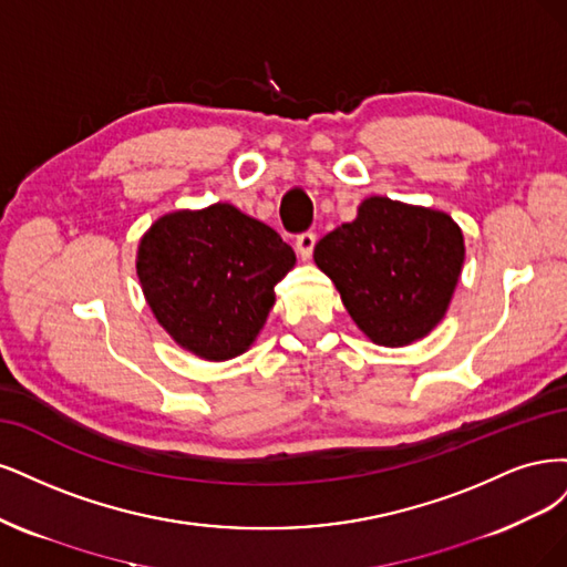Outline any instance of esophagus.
Instances as JSON below:
<instances>
[{
  "label": "esophagus",
  "mask_w": 567,
  "mask_h": 567,
  "mask_svg": "<svg viewBox=\"0 0 567 567\" xmlns=\"http://www.w3.org/2000/svg\"><path fill=\"white\" fill-rule=\"evenodd\" d=\"M316 243H318V235L316 233H301L299 237H297V251H299V257L306 261V259H310V254H313V247H316Z\"/></svg>",
  "instance_id": "esophagus-1"
}]
</instances>
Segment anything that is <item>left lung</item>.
Returning <instances> with one entry per match:
<instances>
[{"label":"left lung","instance_id":"left-lung-1","mask_svg":"<svg viewBox=\"0 0 567 567\" xmlns=\"http://www.w3.org/2000/svg\"><path fill=\"white\" fill-rule=\"evenodd\" d=\"M464 251L450 214L374 195L351 224L322 237L313 259L362 334L398 349L445 318Z\"/></svg>","mask_w":567,"mask_h":567}]
</instances>
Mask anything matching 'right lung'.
Listing matches in <instances>:
<instances>
[{"label": "right lung", "mask_w": 567, "mask_h": 567, "mask_svg": "<svg viewBox=\"0 0 567 567\" xmlns=\"http://www.w3.org/2000/svg\"><path fill=\"white\" fill-rule=\"evenodd\" d=\"M295 264L276 230L228 203L159 216L136 254L157 322L181 349L214 362L249 349Z\"/></svg>", "instance_id": "add662e5"}]
</instances>
